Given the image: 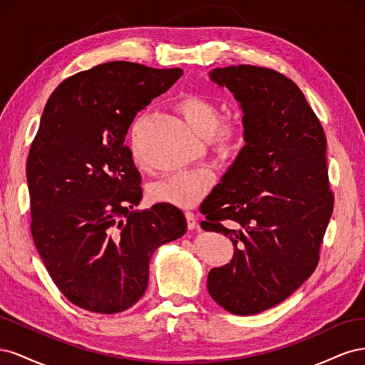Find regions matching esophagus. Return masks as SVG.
I'll use <instances>...</instances> for the list:
<instances>
[{
	"label": "esophagus",
	"instance_id": "1",
	"mask_svg": "<svg viewBox=\"0 0 365 365\" xmlns=\"http://www.w3.org/2000/svg\"><path fill=\"white\" fill-rule=\"evenodd\" d=\"M185 219H187V227L190 230H195L197 227V219L193 212H185Z\"/></svg>",
	"mask_w": 365,
	"mask_h": 365
}]
</instances>
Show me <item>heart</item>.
<instances>
[{
  "instance_id": "obj_1",
  "label": "heart",
  "mask_w": 365,
  "mask_h": 365,
  "mask_svg": "<svg viewBox=\"0 0 365 365\" xmlns=\"http://www.w3.org/2000/svg\"><path fill=\"white\" fill-rule=\"evenodd\" d=\"M178 111L195 134L212 140L215 149L222 155H231L240 149L244 130L236 121L219 125L220 113L216 103L202 96H187L178 103ZM213 173L208 169L175 172L150 187V196L158 202L189 208L200 202L213 184Z\"/></svg>"
}]
</instances>
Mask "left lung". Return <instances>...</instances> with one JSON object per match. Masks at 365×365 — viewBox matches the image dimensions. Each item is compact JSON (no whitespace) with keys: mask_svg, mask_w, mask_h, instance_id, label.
<instances>
[{"mask_svg":"<svg viewBox=\"0 0 365 365\" xmlns=\"http://www.w3.org/2000/svg\"><path fill=\"white\" fill-rule=\"evenodd\" d=\"M233 93L245 146L201 204L207 231L235 245L210 269L207 289L235 315L282 303L311 277L332 216L326 135L304 94L283 74L254 65L208 73Z\"/></svg>","mask_w":365,"mask_h":365,"instance_id":"obj_1","label":"left lung"}]
</instances>
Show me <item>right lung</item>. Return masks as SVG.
<instances>
[{"label": "right lung", "instance_id": "obj_1", "mask_svg": "<svg viewBox=\"0 0 365 365\" xmlns=\"http://www.w3.org/2000/svg\"><path fill=\"white\" fill-rule=\"evenodd\" d=\"M181 76L108 62L68 77L43 108L27 160L31 236L54 284L90 312L134 306L152 254L187 230L172 204L134 210L143 190L125 146L137 113Z\"/></svg>", "mask_w": 365, "mask_h": 365}]
</instances>
